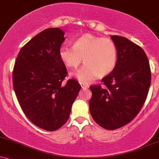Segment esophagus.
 <instances>
[{"label": "esophagus", "mask_w": 159, "mask_h": 159, "mask_svg": "<svg viewBox=\"0 0 159 159\" xmlns=\"http://www.w3.org/2000/svg\"><path fill=\"white\" fill-rule=\"evenodd\" d=\"M81 86H82V89H86L89 88V85H86V84H84V83H81Z\"/></svg>", "instance_id": "obj_1"}]
</instances>
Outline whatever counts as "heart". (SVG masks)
Returning <instances> with one entry per match:
<instances>
[{
  "mask_svg": "<svg viewBox=\"0 0 159 159\" xmlns=\"http://www.w3.org/2000/svg\"><path fill=\"white\" fill-rule=\"evenodd\" d=\"M61 60L69 68H76L83 61L81 68L73 74L83 83L97 76L109 75L116 67L118 51L112 39L92 34H85L74 41V46L61 45L59 50Z\"/></svg>",
  "mask_w": 159,
  "mask_h": 159,
  "instance_id": "b5f03b06",
  "label": "heart"
}]
</instances>
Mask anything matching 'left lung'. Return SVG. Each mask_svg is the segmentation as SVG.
I'll list each match as a JSON object with an SVG mask.
<instances>
[{
	"label": "left lung",
	"mask_w": 159,
	"mask_h": 159,
	"mask_svg": "<svg viewBox=\"0 0 159 159\" xmlns=\"http://www.w3.org/2000/svg\"><path fill=\"white\" fill-rule=\"evenodd\" d=\"M118 51L113 71L102 80L105 86L92 85L89 109L95 122L114 130L128 124L139 114L151 83L150 63L141 47L128 39L111 35Z\"/></svg>",
	"instance_id": "1"
}]
</instances>
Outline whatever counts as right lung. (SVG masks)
I'll return each instance as SVG.
<instances>
[{"label": "right lung", "instance_id": "1", "mask_svg": "<svg viewBox=\"0 0 159 159\" xmlns=\"http://www.w3.org/2000/svg\"><path fill=\"white\" fill-rule=\"evenodd\" d=\"M65 39L59 28L44 30L20 49L13 68V88L24 113L47 131L67 122L81 89L74 79L62 84L68 71L59 50Z\"/></svg>", "mask_w": 159, "mask_h": 159}]
</instances>
